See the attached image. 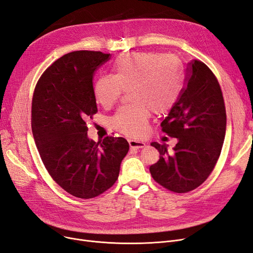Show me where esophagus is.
Instances as JSON below:
<instances>
[{"instance_id": "esophagus-1", "label": "esophagus", "mask_w": 253, "mask_h": 253, "mask_svg": "<svg viewBox=\"0 0 253 253\" xmlns=\"http://www.w3.org/2000/svg\"><path fill=\"white\" fill-rule=\"evenodd\" d=\"M128 143H129L130 148H132V149H141V148H144L146 146V144L144 142L135 141V139H129Z\"/></svg>"}]
</instances>
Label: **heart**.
Instances as JSON below:
<instances>
[{"label": "heart", "instance_id": "b5f03b06", "mask_svg": "<svg viewBox=\"0 0 253 253\" xmlns=\"http://www.w3.org/2000/svg\"><path fill=\"white\" fill-rule=\"evenodd\" d=\"M114 76L100 77L93 85L98 104L109 108L122 92L130 89L133 105L121 107L111 118V126L130 137L147 132L150 111L165 115L178 101L182 88L181 63L174 56L156 52L126 54L112 65Z\"/></svg>", "mask_w": 253, "mask_h": 253}]
</instances>
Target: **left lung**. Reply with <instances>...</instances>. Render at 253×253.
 Masks as SVG:
<instances>
[{"label":"left lung","instance_id":"obj_1","mask_svg":"<svg viewBox=\"0 0 253 253\" xmlns=\"http://www.w3.org/2000/svg\"><path fill=\"white\" fill-rule=\"evenodd\" d=\"M186 85L169 115L163 131L177 138L173 152L166 144L151 143L160 161L150 167L153 179L175 193L198 188L212 172L226 131V111L221 87L203 62L189 63Z\"/></svg>","mask_w":253,"mask_h":253}]
</instances>
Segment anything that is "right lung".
<instances>
[{"mask_svg":"<svg viewBox=\"0 0 253 253\" xmlns=\"http://www.w3.org/2000/svg\"><path fill=\"white\" fill-rule=\"evenodd\" d=\"M110 54L76 51L45 70L32 99L35 145L52 178L75 197L93 198L117 181L129 150L124 137L96 143L87 135L86 120L98 111L92 77Z\"/></svg>","mask_w":253,"mask_h":253,"instance_id":"right-lung-1","label":"right lung"}]
</instances>
